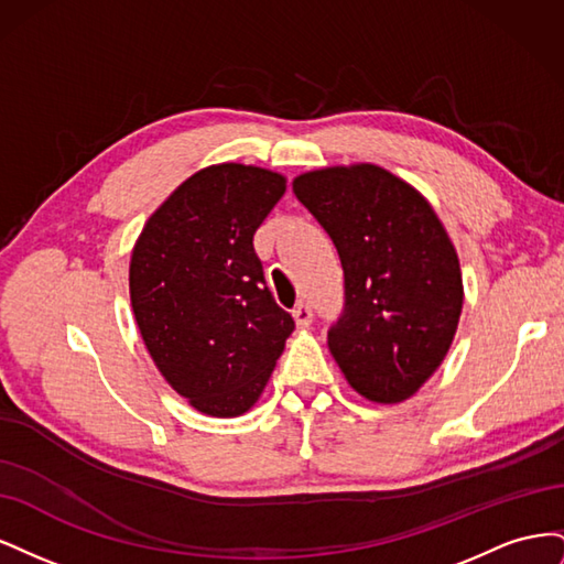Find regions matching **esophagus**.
Listing matches in <instances>:
<instances>
[{
    "instance_id": "34e87169",
    "label": "esophagus",
    "mask_w": 564,
    "mask_h": 564,
    "mask_svg": "<svg viewBox=\"0 0 564 564\" xmlns=\"http://www.w3.org/2000/svg\"><path fill=\"white\" fill-rule=\"evenodd\" d=\"M292 313H294V319H296V324H299L301 329L311 327V322H313V308H311L308 303H299Z\"/></svg>"
}]
</instances>
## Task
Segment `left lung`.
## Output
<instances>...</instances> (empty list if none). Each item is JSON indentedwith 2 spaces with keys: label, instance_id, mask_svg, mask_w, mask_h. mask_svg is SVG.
I'll return each mask as SVG.
<instances>
[{
  "label": "left lung",
  "instance_id": "1",
  "mask_svg": "<svg viewBox=\"0 0 564 564\" xmlns=\"http://www.w3.org/2000/svg\"><path fill=\"white\" fill-rule=\"evenodd\" d=\"M294 195L344 265V313L327 336L336 365L362 398L404 402L445 360L464 308L445 226L416 187L377 164L301 174Z\"/></svg>",
  "mask_w": 564,
  "mask_h": 564
}]
</instances>
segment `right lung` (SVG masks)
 <instances>
[{
    "instance_id": "1",
    "label": "right lung",
    "mask_w": 564,
    "mask_h": 564,
    "mask_svg": "<svg viewBox=\"0 0 564 564\" xmlns=\"http://www.w3.org/2000/svg\"><path fill=\"white\" fill-rule=\"evenodd\" d=\"M284 191L286 178L270 169L207 166L164 199L131 251L143 344L166 383L207 416L249 412L294 332L253 249Z\"/></svg>"
}]
</instances>
